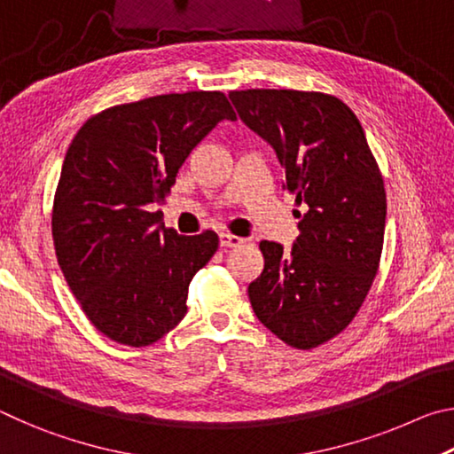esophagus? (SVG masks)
Segmentation results:
<instances>
[{
    "label": "esophagus",
    "instance_id": "obj_1",
    "mask_svg": "<svg viewBox=\"0 0 454 454\" xmlns=\"http://www.w3.org/2000/svg\"><path fill=\"white\" fill-rule=\"evenodd\" d=\"M244 240L242 238H238L234 234H228V232H222L220 234V246L222 248H236V246H240Z\"/></svg>",
    "mask_w": 454,
    "mask_h": 454
}]
</instances>
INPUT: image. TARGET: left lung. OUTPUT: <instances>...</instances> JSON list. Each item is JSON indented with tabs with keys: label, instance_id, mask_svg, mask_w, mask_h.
<instances>
[{
	"label": "left lung",
	"instance_id": "left-lung-1",
	"mask_svg": "<svg viewBox=\"0 0 454 454\" xmlns=\"http://www.w3.org/2000/svg\"><path fill=\"white\" fill-rule=\"evenodd\" d=\"M238 116L272 145L284 190L296 194L301 236L290 250L260 242L264 270L248 286L262 325L309 350L350 325L379 270L387 194L364 129L334 96L296 90L230 91Z\"/></svg>",
	"mask_w": 454,
	"mask_h": 454
}]
</instances>
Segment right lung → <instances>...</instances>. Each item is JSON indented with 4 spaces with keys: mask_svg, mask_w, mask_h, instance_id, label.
I'll return each mask as SVG.
<instances>
[{
    "mask_svg": "<svg viewBox=\"0 0 454 454\" xmlns=\"http://www.w3.org/2000/svg\"><path fill=\"white\" fill-rule=\"evenodd\" d=\"M222 120H236L222 91L153 96L90 118L67 148L53 246L67 286L112 340L148 347L186 317L188 286L218 236L164 228L152 206Z\"/></svg>",
    "mask_w": 454,
    "mask_h": 454,
    "instance_id": "add662e5",
    "label": "right lung"
}]
</instances>
